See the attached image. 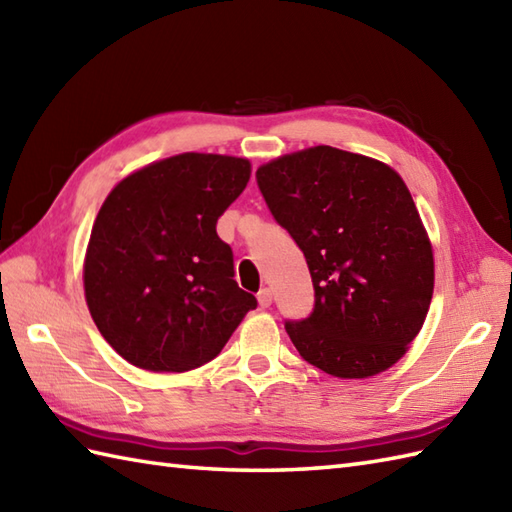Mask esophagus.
<instances>
[{"instance_id": "esophagus-1", "label": "esophagus", "mask_w": 512, "mask_h": 512, "mask_svg": "<svg viewBox=\"0 0 512 512\" xmlns=\"http://www.w3.org/2000/svg\"><path fill=\"white\" fill-rule=\"evenodd\" d=\"M257 301H259V306H262V308H270V303H273V290H270V288L259 290Z\"/></svg>"}]
</instances>
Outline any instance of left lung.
<instances>
[{
  "mask_svg": "<svg viewBox=\"0 0 512 512\" xmlns=\"http://www.w3.org/2000/svg\"><path fill=\"white\" fill-rule=\"evenodd\" d=\"M270 213L306 255L308 319L288 321L299 354L336 378H369L407 354L433 297V246L398 171L328 145L257 169Z\"/></svg>",
  "mask_w": 512,
  "mask_h": 512,
  "instance_id": "1",
  "label": "left lung"
}]
</instances>
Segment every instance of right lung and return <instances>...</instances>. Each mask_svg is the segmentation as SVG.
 <instances>
[{"label":"right lung","instance_id":"1","mask_svg":"<svg viewBox=\"0 0 512 512\" xmlns=\"http://www.w3.org/2000/svg\"><path fill=\"white\" fill-rule=\"evenodd\" d=\"M248 180L246 158L187 151L129 173L105 198L83 288L96 328L127 363L189 372L213 361L255 310L215 231Z\"/></svg>","mask_w":512,"mask_h":512}]
</instances>
